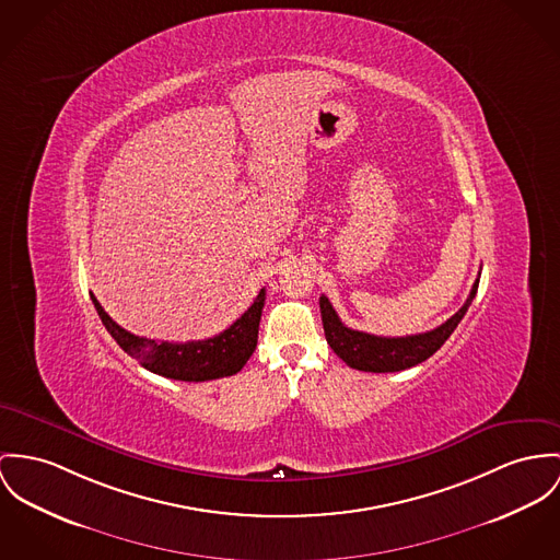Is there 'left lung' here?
<instances>
[{"label": "left lung", "mask_w": 560, "mask_h": 560, "mask_svg": "<svg viewBox=\"0 0 560 560\" xmlns=\"http://www.w3.org/2000/svg\"><path fill=\"white\" fill-rule=\"evenodd\" d=\"M477 285H479V279H475L467 302L445 324L436 326L429 332L409 335V337H377V335L351 330L339 319L330 301L326 296H319V311H322L326 341L347 366L358 371L396 373V371L411 369L429 360L432 353L450 339V335L456 330V326L469 311L477 294Z\"/></svg>", "instance_id": "left-lung-1"}]
</instances>
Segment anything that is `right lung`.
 I'll list each match as a JSON object with an SVG mask.
<instances>
[{
    "instance_id": "obj_1",
    "label": "right lung",
    "mask_w": 560,
    "mask_h": 560,
    "mask_svg": "<svg viewBox=\"0 0 560 560\" xmlns=\"http://www.w3.org/2000/svg\"><path fill=\"white\" fill-rule=\"evenodd\" d=\"M91 301L110 337L147 371L178 382H209L236 375L256 351L266 290H259L258 299L230 328L211 339L187 343H158L153 339L136 337L113 322L95 296H91Z\"/></svg>"
}]
</instances>
